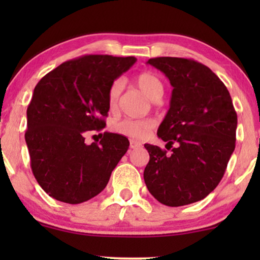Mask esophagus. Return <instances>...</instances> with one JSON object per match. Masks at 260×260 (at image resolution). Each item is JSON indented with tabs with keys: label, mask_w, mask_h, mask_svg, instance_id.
<instances>
[{
	"label": "esophagus",
	"mask_w": 260,
	"mask_h": 260,
	"mask_svg": "<svg viewBox=\"0 0 260 260\" xmlns=\"http://www.w3.org/2000/svg\"><path fill=\"white\" fill-rule=\"evenodd\" d=\"M129 147L132 148V149H136V148H138V147H140V143L139 142H137V140H131L129 142Z\"/></svg>",
	"instance_id": "34e87169"
}]
</instances>
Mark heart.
<instances>
[{
    "label": "heart",
    "mask_w": 260,
    "mask_h": 260,
    "mask_svg": "<svg viewBox=\"0 0 260 260\" xmlns=\"http://www.w3.org/2000/svg\"><path fill=\"white\" fill-rule=\"evenodd\" d=\"M136 84L138 88L144 92L150 100H156L157 98L162 96L164 85L156 74L151 72H143L137 76ZM123 82L121 79L113 80L110 85L109 91H107V103L111 110L117 107L118 99L122 90ZM154 127V121L150 118H144V120H122L115 124V131L123 136L129 137L133 139H143L147 137L150 132L151 128Z\"/></svg>",
    "instance_id": "1"
}]
</instances>
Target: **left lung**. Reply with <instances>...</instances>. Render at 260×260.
Listing matches in <instances>:
<instances>
[{"mask_svg":"<svg viewBox=\"0 0 260 260\" xmlns=\"http://www.w3.org/2000/svg\"><path fill=\"white\" fill-rule=\"evenodd\" d=\"M149 64L172 85L170 109L157 136L172 154L145 144L150 159L144 181L156 201L182 207L215 189L235 150L237 113L225 84L210 68L192 58L155 57Z\"/></svg>","mask_w":260,"mask_h":260,"instance_id":"8db88e82","label":"left lung"}]
</instances>
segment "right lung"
<instances>
[{
  "instance_id": "obj_1",
  "label": "right lung",
  "mask_w": 260,
  "mask_h": 260,
  "mask_svg": "<svg viewBox=\"0 0 260 260\" xmlns=\"http://www.w3.org/2000/svg\"><path fill=\"white\" fill-rule=\"evenodd\" d=\"M136 57L84 55L66 61L35 86L26 110L25 142L38 183L56 201L79 204L106 187L129 142L104 133L86 145V131L106 126L107 91Z\"/></svg>"
}]
</instances>
